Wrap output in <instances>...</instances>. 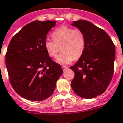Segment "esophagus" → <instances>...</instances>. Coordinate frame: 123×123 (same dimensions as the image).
Segmentation results:
<instances>
[{
    "mask_svg": "<svg viewBox=\"0 0 123 123\" xmlns=\"http://www.w3.org/2000/svg\"><path fill=\"white\" fill-rule=\"evenodd\" d=\"M62 69L64 71H65V70H67L68 69V67L65 66V65H62Z\"/></svg>",
    "mask_w": 123,
    "mask_h": 123,
    "instance_id": "34e87169",
    "label": "esophagus"
}]
</instances>
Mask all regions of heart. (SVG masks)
<instances>
[{
    "label": "heart",
    "instance_id": "obj_1",
    "mask_svg": "<svg viewBox=\"0 0 123 123\" xmlns=\"http://www.w3.org/2000/svg\"><path fill=\"white\" fill-rule=\"evenodd\" d=\"M52 37L53 41L46 40L45 41V49L49 56L55 58L61 47L62 53L56 59L59 64H68L83 55L86 41L84 34L80 30L63 26L54 31Z\"/></svg>",
    "mask_w": 123,
    "mask_h": 123
}]
</instances>
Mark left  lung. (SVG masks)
<instances>
[{
	"mask_svg": "<svg viewBox=\"0 0 123 123\" xmlns=\"http://www.w3.org/2000/svg\"><path fill=\"white\" fill-rule=\"evenodd\" d=\"M71 25L83 32L86 41L83 55L70 67L75 74L71 88L82 98H95L105 91L112 78L115 46L104 30L89 21L80 20Z\"/></svg>",
	"mask_w": 123,
	"mask_h": 123,
	"instance_id": "1",
	"label": "left lung"
}]
</instances>
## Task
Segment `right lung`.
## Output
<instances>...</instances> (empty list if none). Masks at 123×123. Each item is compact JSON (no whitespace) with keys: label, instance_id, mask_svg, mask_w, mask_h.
I'll return each mask as SVG.
<instances>
[{"label":"right lung","instance_id":"1","mask_svg":"<svg viewBox=\"0 0 123 123\" xmlns=\"http://www.w3.org/2000/svg\"><path fill=\"white\" fill-rule=\"evenodd\" d=\"M56 21H34L24 26L11 40L5 56L6 66L13 89L23 98L42 101L54 92L62 74L59 64L46 52L47 34Z\"/></svg>","mask_w":123,"mask_h":123}]
</instances>
